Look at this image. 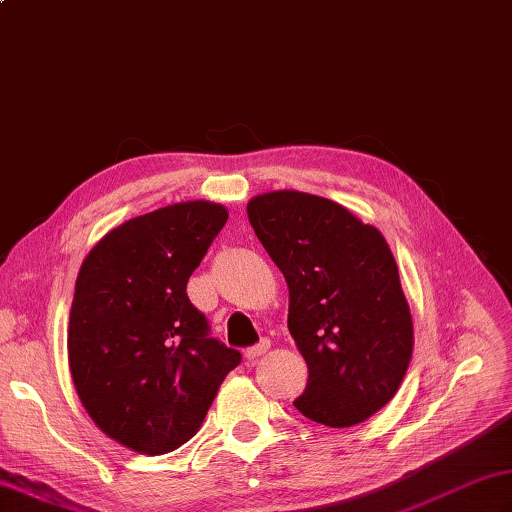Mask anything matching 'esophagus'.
Masks as SVG:
<instances>
[{
	"instance_id": "esophagus-1",
	"label": "esophagus",
	"mask_w": 512,
	"mask_h": 512,
	"mask_svg": "<svg viewBox=\"0 0 512 512\" xmlns=\"http://www.w3.org/2000/svg\"><path fill=\"white\" fill-rule=\"evenodd\" d=\"M268 350H270V341L264 339V341H259L257 345L248 347V350H246V358H248V361H257V358L264 356Z\"/></svg>"
}]
</instances>
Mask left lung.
<instances>
[{"label":"left lung","mask_w":512,"mask_h":512,"mask_svg":"<svg viewBox=\"0 0 512 512\" xmlns=\"http://www.w3.org/2000/svg\"><path fill=\"white\" fill-rule=\"evenodd\" d=\"M246 211L288 284V330L308 365L295 407L336 429L374 416L394 398L413 350L409 303L383 233L301 191L255 195Z\"/></svg>","instance_id":"obj_1"}]
</instances>
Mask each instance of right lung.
I'll use <instances>...</instances> for the list:
<instances>
[{
    "label": "right lung",
    "mask_w": 512,
    "mask_h": 512,
    "mask_svg": "<svg viewBox=\"0 0 512 512\" xmlns=\"http://www.w3.org/2000/svg\"><path fill=\"white\" fill-rule=\"evenodd\" d=\"M228 211L191 200L112 228L83 259L68 330L70 372L105 436L143 455L198 433L222 380L242 361L213 336L187 281Z\"/></svg>",
    "instance_id": "right-lung-1"
}]
</instances>
